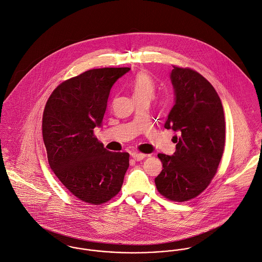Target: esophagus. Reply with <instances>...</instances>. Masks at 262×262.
<instances>
[{
	"label": "esophagus",
	"mask_w": 262,
	"mask_h": 262,
	"mask_svg": "<svg viewBox=\"0 0 262 262\" xmlns=\"http://www.w3.org/2000/svg\"><path fill=\"white\" fill-rule=\"evenodd\" d=\"M132 157L134 158L136 161H141L144 158L147 157V155L143 154V153H139V152H134V153H132Z\"/></svg>",
	"instance_id": "34e87169"
}]
</instances>
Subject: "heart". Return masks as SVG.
<instances>
[{
    "instance_id": "b5f03b06",
    "label": "heart",
    "mask_w": 262,
    "mask_h": 262,
    "mask_svg": "<svg viewBox=\"0 0 262 262\" xmlns=\"http://www.w3.org/2000/svg\"><path fill=\"white\" fill-rule=\"evenodd\" d=\"M134 97H148L153 98L155 94V84L149 75L146 73H139L130 84Z\"/></svg>"
}]
</instances>
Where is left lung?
Masks as SVG:
<instances>
[{"mask_svg":"<svg viewBox=\"0 0 262 262\" xmlns=\"http://www.w3.org/2000/svg\"><path fill=\"white\" fill-rule=\"evenodd\" d=\"M173 68L174 105L164 127L179 137H173L176 151L172 156L158 154L163 169L155 183L165 198L186 202L202 193L216 172L225 146V115L206 78L190 69Z\"/></svg>","mask_w":262,"mask_h":262,"instance_id":"8db88e82","label":"left lung"}]
</instances>
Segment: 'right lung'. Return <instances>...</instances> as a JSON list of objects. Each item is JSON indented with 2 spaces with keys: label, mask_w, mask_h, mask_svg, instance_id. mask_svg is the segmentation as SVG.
Instances as JSON below:
<instances>
[{
  "label": "right lung",
  "mask_w": 262,
  "mask_h": 262,
  "mask_svg": "<svg viewBox=\"0 0 262 262\" xmlns=\"http://www.w3.org/2000/svg\"><path fill=\"white\" fill-rule=\"evenodd\" d=\"M129 68L89 70L58 85L42 117L50 166L77 199L100 205L115 196L129 166L125 152H110L94 136L102 124L110 90Z\"/></svg>",
  "instance_id": "1"
}]
</instances>
